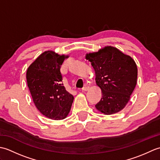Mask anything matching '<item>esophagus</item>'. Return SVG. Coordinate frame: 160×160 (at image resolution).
<instances>
[{
	"instance_id": "obj_1",
	"label": "esophagus",
	"mask_w": 160,
	"mask_h": 160,
	"mask_svg": "<svg viewBox=\"0 0 160 160\" xmlns=\"http://www.w3.org/2000/svg\"><path fill=\"white\" fill-rule=\"evenodd\" d=\"M89 86H84L82 89L83 91H87L89 90Z\"/></svg>"
}]
</instances>
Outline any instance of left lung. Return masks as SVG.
<instances>
[{
	"instance_id": "8db88e82",
	"label": "left lung",
	"mask_w": 160,
	"mask_h": 160,
	"mask_svg": "<svg viewBox=\"0 0 160 160\" xmlns=\"http://www.w3.org/2000/svg\"><path fill=\"white\" fill-rule=\"evenodd\" d=\"M96 73V82L102 97L95 107L105 115L120 111L130 100L137 84L138 68L131 56L116 47L107 46L86 54Z\"/></svg>"
}]
</instances>
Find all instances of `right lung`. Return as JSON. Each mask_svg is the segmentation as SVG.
Wrapping results in <instances>:
<instances>
[{
  "mask_svg": "<svg viewBox=\"0 0 160 160\" xmlns=\"http://www.w3.org/2000/svg\"><path fill=\"white\" fill-rule=\"evenodd\" d=\"M67 58L46 51L27 70V82L33 103L40 113L52 120L66 118L73 101V96L64 86L60 73L61 65Z\"/></svg>",
  "mask_w": 160,
  "mask_h": 160,
  "instance_id": "add662e5",
  "label": "right lung"
}]
</instances>
